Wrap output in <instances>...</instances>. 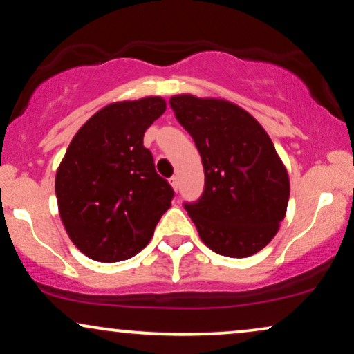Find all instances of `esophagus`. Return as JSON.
Listing matches in <instances>:
<instances>
[{"label":"esophagus","instance_id":"esophagus-1","mask_svg":"<svg viewBox=\"0 0 354 354\" xmlns=\"http://www.w3.org/2000/svg\"><path fill=\"white\" fill-rule=\"evenodd\" d=\"M169 183H171V186H173V188L176 189V191H178V188H180V178H178L176 174H173V176L169 178Z\"/></svg>","mask_w":354,"mask_h":354}]
</instances>
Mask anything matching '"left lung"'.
<instances>
[{"instance_id": "obj_1", "label": "left lung", "mask_w": 354, "mask_h": 354, "mask_svg": "<svg viewBox=\"0 0 354 354\" xmlns=\"http://www.w3.org/2000/svg\"><path fill=\"white\" fill-rule=\"evenodd\" d=\"M169 105L201 155L203 194L185 203L201 241L225 257L262 250L279 231L290 196L270 136L227 100L174 95Z\"/></svg>"}]
</instances>
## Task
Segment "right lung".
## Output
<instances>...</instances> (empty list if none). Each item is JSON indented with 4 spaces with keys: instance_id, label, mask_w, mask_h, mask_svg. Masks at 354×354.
<instances>
[{
    "instance_id": "obj_1",
    "label": "right lung",
    "mask_w": 354,
    "mask_h": 354,
    "mask_svg": "<svg viewBox=\"0 0 354 354\" xmlns=\"http://www.w3.org/2000/svg\"><path fill=\"white\" fill-rule=\"evenodd\" d=\"M166 110L161 97L110 104L80 127L55 174L59 214L80 252L99 262L133 257L150 242L174 191L143 135Z\"/></svg>"
}]
</instances>
